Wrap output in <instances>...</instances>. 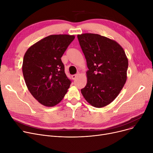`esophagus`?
Here are the masks:
<instances>
[{
	"instance_id": "1",
	"label": "esophagus",
	"mask_w": 153,
	"mask_h": 153,
	"mask_svg": "<svg viewBox=\"0 0 153 153\" xmlns=\"http://www.w3.org/2000/svg\"><path fill=\"white\" fill-rule=\"evenodd\" d=\"M79 76V73L77 74H75V75H72V79H73V80H75Z\"/></svg>"
}]
</instances>
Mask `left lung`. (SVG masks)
<instances>
[{"mask_svg": "<svg viewBox=\"0 0 153 153\" xmlns=\"http://www.w3.org/2000/svg\"><path fill=\"white\" fill-rule=\"evenodd\" d=\"M77 38L89 69L81 93L92 106L105 107L116 99L126 81L125 52L115 40L98 34L83 33Z\"/></svg>", "mask_w": 153, "mask_h": 153, "instance_id": "obj_1", "label": "left lung"}]
</instances>
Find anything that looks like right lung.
Returning <instances> with one entry per match:
<instances>
[{
	"label": "right lung",
	"mask_w": 153,
	"mask_h": 153,
	"mask_svg": "<svg viewBox=\"0 0 153 153\" xmlns=\"http://www.w3.org/2000/svg\"><path fill=\"white\" fill-rule=\"evenodd\" d=\"M74 35H51L31 46L23 57L22 71L28 91L42 105L52 107L71 85L61 58Z\"/></svg>",
	"instance_id": "add662e5"
}]
</instances>
